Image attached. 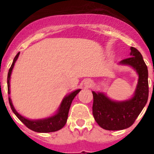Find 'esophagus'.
I'll use <instances>...</instances> for the list:
<instances>
[{"instance_id": "esophagus-1", "label": "esophagus", "mask_w": 154, "mask_h": 154, "mask_svg": "<svg viewBox=\"0 0 154 154\" xmlns=\"http://www.w3.org/2000/svg\"><path fill=\"white\" fill-rule=\"evenodd\" d=\"M92 85H93V82H92L91 80L87 79L84 82V85L85 88H89V87H91Z\"/></svg>"}]
</instances>
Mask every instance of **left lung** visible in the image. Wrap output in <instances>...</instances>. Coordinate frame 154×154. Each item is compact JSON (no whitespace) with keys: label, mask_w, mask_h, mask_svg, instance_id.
I'll return each mask as SVG.
<instances>
[{"label":"left lung","mask_w":154,"mask_h":154,"mask_svg":"<svg viewBox=\"0 0 154 154\" xmlns=\"http://www.w3.org/2000/svg\"><path fill=\"white\" fill-rule=\"evenodd\" d=\"M130 50V57L120 61L119 65H129L138 75L136 89L131 98L113 101L102 92H92L94 119L106 130H122L131 126L148 101V69L141 53L134 47Z\"/></svg>","instance_id":"8db88e82"}]
</instances>
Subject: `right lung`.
I'll list each match as a JSON object with an SVG mask.
<instances>
[{
    "label": "right lung",
    "instance_id": "add662e5",
    "mask_svg": "<svg viewBox=\"0 0 154 154\" xmlns=\"http://www.w3.org/2000/svg\"><path fill=\"white\" fill-rule=\"evenodd\" d=\"M20 53H18L13 59V64L11 65L10 69L8 70V77H7V84H8V94H10V77L12 74V71L14 67L16 61L17 60ZM81 91V89H77L75 91L70 93L63 98L62 101L60 103V106L57 110L55 114L52 115L49 117L42 118V119L37 120H30L26 117H23L19 112L15 109L13 106L12 100L10 97H8V101L10 105L11 109L13 110L14 114L18 117V119L20 122L24 123L26 126L32 131L37 132V133H51V132L57 131L59 129H62L66 124L68 119V114L69 111L70 105L72 104V100L77 96V94Z\"/></svg>",
    "mask_w": 154,
    "mask_h": 154
}]
</instances>
